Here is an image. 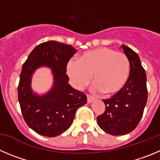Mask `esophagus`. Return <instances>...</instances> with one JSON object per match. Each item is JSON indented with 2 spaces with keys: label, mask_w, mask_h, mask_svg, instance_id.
Segmentation results:
<instances>
[{
  "label": "esophagus",
  "mask_w": 160,
  "mask_h": 160,
  "mask_svg": "<svg viewBox=\"0 0 160 160\" xmlns=\"http://www.w3.org/2000/svg\"><path fill=\"white\" fill-rule=\"evenodd\" d=\"M87 98H88V103H91V102H92L94 100H95V98L92 97V95H87Z\"/></svg>",
  "instance_id": "obj_1"
}]
</instances>
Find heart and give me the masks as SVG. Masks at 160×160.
I'll use <instances>...</instances> for the list:
<instances>
[{"mask_svg":"<svg viewBox=\"0 0 160 160\" xmlns=\"http://www.w3.org/2000/svg\"><path fill=\"white\" fill-rule=\"evenodd\" d=\"M67 73L76 88L80 89L90 83L93 91L111 95L117 94L127 83L130 62L122 52L109 47L89 50L80 55L78 61H69Z\"/></svg>","mask_w":160,"mask_h":160,"instance_id":"1","label":"heart"}]
</instances>
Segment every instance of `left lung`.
Listing matches in <instances>:
<instances>
[{
  "instance_id": "8db88e82",
  "label": "left lung",
  "mask_w": 160,
  "mask_h": 160,
  "mask_svg": "<svg viewBox=\"0 0 160 160\" xmlns=\"http://www.w3.org/2000/svg\"><path fill=\"white\" fill-rule=\"evenodd\" d=\"M130 62V74L123 88L110 98L103 99L106 110L97 117L99 127L110 135L127 134L136 129L148 100L147 77L138 54L122 46Z\"/></svg>"
}]
</instances>
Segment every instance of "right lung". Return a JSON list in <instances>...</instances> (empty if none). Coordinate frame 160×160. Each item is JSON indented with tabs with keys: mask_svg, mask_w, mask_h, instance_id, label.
Instances as JSON below:
<instances>
[{
	"mask_svg": "<svg viewBox=\"0 0 160 160\" xmlns=\"http://www.w3.org/2000/svg\"><path fill=\"white\" fill-rule=\"evenodd\" d=\"M77 50L71 45L48 41L38 45L23 63L18 85V99L27 125L42 136L57 137L71 126L76 111L87 102L83 92L68 83L67 65ZM50 67L55 76L52 90L43 97L33 94L30 77L37 68Z\"/></svg>",
	"mask_w": 160,
	"mask_h": 160,
	"instance_id": "right-lung-1",
	"label": "right lung"
}]
</instances>
